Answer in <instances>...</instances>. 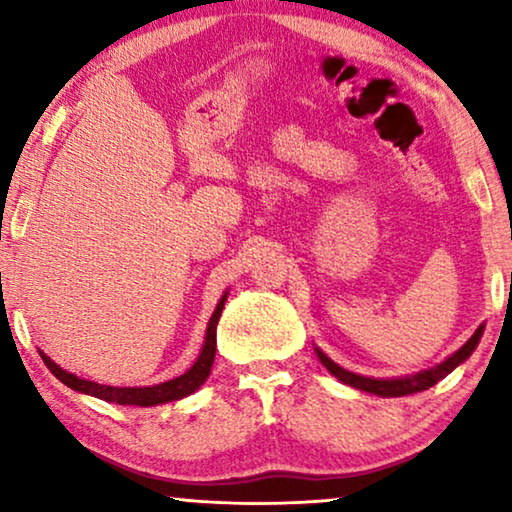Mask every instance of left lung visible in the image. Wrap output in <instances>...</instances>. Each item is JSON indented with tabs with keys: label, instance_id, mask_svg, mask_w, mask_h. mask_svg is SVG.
I'll return each instance as SVG.
<instances>
[{
	"label": "left lung",
	"instance_id": "1",
	"mask_svg": "<svg viewBox=\"0 0 512 512\" xmlns=\"http://www.w3.org/2000/svg\"><path fill=\"white\" fill-rule=\"evenodd\" d=\"M482 333H485V324H480L478 331H475L471 338L466 340V345H461L457 352L447 356L445 361H440L438 366L419 370V373H415V375L387 377V380H382V377L356 375V373H352V370H345L342 366H338V363H335L333 359H328V356L321 352L319 347H314V352H317L319 361L324 363V368L328 370V373H331L333 377H338L342 384H349V387L366 391V394H375V396H382V398H396V396H408V394H417V391L431 389L433 384H438L440 380H443V377L450 375L454 368L461 366V363H464L468 356L475 352V347H478Z\"/></svg>",
	"mask_w": 512,
	"mask_h": 512
}]
</instances>
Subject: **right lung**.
Segmentation results:
<instances>
[{"label":"right lung","mask_w":512,"mask_h":512,"mask_svg":"<svg viewBox=\"0 0 512 512\" xmlns=\"http://www.w3.org/2000/svg\"><path fill=\"white\" fill-rule=\"evenodd\" d=\"M228 300V291L223 293L219 303H216V310L207 324L205 342H202V349L198 359L193 361V366L186 370L184 375L174 377V380L153 384V387H111V384H97L93 380H83V377L69 373V370H62L58 363H55L51 356H46L39 349L41 359H44L46 368L58 377L62 384H67L69 389L79 391V394H88L100 398V401L107 403H118V405H139V408H151V405H163L179 401V398H186L198 391L205 380L212 373V363L216 354V324H219V317L223 312V305Z\"/></svg>","instance_id":"1"}]
</instances>
